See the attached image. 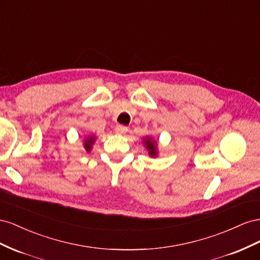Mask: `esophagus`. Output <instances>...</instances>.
<instances>
[{"label":"esophagus","instance_id":"34e87169","mask_svg":"<svg viewBox=\"0 0 260 260\" xmlns=\"http://www.w3.org/2000/svg\"><path fill=\"white\" fill-rule=\"evenodd\" d=\"M127 131H128V128L126 127V126H124V125H117L116 127H115V133H117V134H120V135L126 134V133H127Z\"/></svg>","mask_w":260,"mask_h":260}]
</instances>
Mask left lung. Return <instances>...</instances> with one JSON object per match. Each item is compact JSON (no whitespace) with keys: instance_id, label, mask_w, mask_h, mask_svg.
Returning <instances> with one entry per match:
<instances>
[{"instance_id":"8db88e82","label":"left lung","mask_w":260,"mask_h":260,"mask_svg":"<svg viewBox=\"0 0 260 260\" xmlns=\"http://www.w3.org/2000/svg\"><path fill=\"white\" fill-rule=\"evenodd\" d=\"M144 143L145 147L147 148L148 153H149L150 157H157L158 155V150H157V143L151 137H146L144 138Z\"/></svg>"}]
</instances>
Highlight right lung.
<instances>
[{
  "mask_svg": "<svg viewBox=\"0 0 260 260\" xmlns=\"http://www.w3.org/2000/svg\"><path fill=\"white\" fill-rule=\"evenodd\" d=\"M94 143V136H90L85 139L84 143V148L86 149L87 152H90V150L92 149V145Z\"/></svg>",
  "mask_w": 260,
  "mask_h": 260,
  "instance_id": "1",
  "label": "right lung"
}]
</instances>
